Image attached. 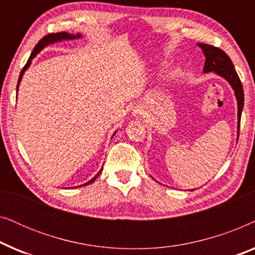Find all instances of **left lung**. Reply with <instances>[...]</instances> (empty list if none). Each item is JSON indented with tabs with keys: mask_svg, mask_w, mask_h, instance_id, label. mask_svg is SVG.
Returning a JSON list of instances; mask_svg holds the SVG:
<instances>
[{
	"mask_svg": "<svg viewBox=\"0 0 255 255\" xmlns=\"http://www.w3.org/2000/svg\"><path fill=\"white\" fill-rule=\"evenodd\" d=\"M198 47L203 51L205 57L203 73L214 72L229 82L232 87L235 96L237 100V106H238V122H237V128H238V137H239V128H240V117H242V111L244 108V89L240 82V79L237 74L235 66H233L231 59L229 55L222 51L221 48L211 46L207 44H197Z\"/></svg>",
	"mask_w": 255,
	"mask_h": 255,
	"instance_id": "1",
	"label": "left lung"
}]
</instances>
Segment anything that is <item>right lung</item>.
I'll list each match as a JSON object with an SVG mask.
<instances>
[{
    "label": "right lung",
    "instance_id": "obj_1",
    "mask_svg": "<svg viewBox=\"0 0 255 255\" xmlns=\"http://www.w3.org/2000/svg\"><path fill=\"white\" fill-rule=\"evenodd\" d=\"M81 37H82V34H81V33L72 34V33H68V32H59V33H50V34H47V36H45V37L41 38V39H40L39 41H38V44L36 45V47L33 48L32 53H31L30 58H29V60H27V62H26V65L24 66V68L22 69V72H20V74H19V79H18V83H17V92H18V87H19V83H20V81H22V78H23L24 73H25L26 69L30 67L31 62H32V59H33L34 57H36V55H37L38 53H39L40 51H43L45 47L48 46V45H52V44L59 43V41H64V40L80 39V38H81ZM116 132H117V131H115V133L113 134V137H114L115 134H116ZM102 170H103V167H102V168H101V169L99 170V173H97L96 175L94 176L92 180H89L88 182L83 183V184H81V186H78V187L88 186V184L93 183L94 181H95V180L97 179V176L100 175V174H101V172H102Z\"/></svg>",
    "mask_w": 255,
    "mask_h": 255
}]
</instances>
